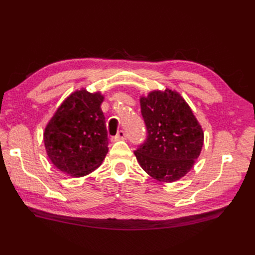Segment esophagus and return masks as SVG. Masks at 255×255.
<instances>
[{"label": "esophagus", "instance_id": "1", "mask_svg": "<svg viewBox=\"0 0 255 255\" xmlns=\"http://www.w3.org/2000/svg\"><path fill=\"white\" fill-rule=\"evenodd\" d=\"M121 139H127V134H126V132L122 131V129L118 132L116 136H113L111 138V140H113V142H116V140H121Z\"/></svg>", "mask_w": 255, "mask_h": 255}]
</instances>
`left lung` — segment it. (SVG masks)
Here are the masks:
<instances>
[{
	"label": "left lung",
	"mask_w": 255,
	"mask_h": 255,
	"mask_svg": "<svg viewBox=\"0 0 255 255\" xmlns=\"http://www.w3.org/2000/svg\"><path fill=\"white\" fill-rule=\"evenodd\" d=\"M146 139L134 151L150 177L173 182L188 173L200 156L204 134L189 105L166 89L140 98Z\"/></svg>",
	"instance_id": "8db88e82"
}]
</instances>
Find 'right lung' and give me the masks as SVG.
<instances>
[{"label": "right lung", "instance_id": "1", "mask_svg": "<svg viewBox=\"0 0 255 255\" xmlns=\"http://www.w3.org/2000/svg\"><path fill=\"white\" fill-rule=\"evenodd\" d=\"M104 97L85 89L69 96L44 129L43 140L53 165L72 177L97 169L108 152V133L101 110Z\"/></svg>", "mask_w": 255, "mask_h": 255}]
</instances>
